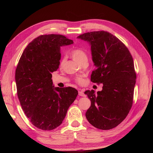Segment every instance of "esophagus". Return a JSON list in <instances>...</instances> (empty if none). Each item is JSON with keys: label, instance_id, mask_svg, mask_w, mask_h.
Wrapping results in <instances>:
<instances>
[{"label": "esophagus", "instance_id": "1", "mask_svg": "<svg viewBox=\"0 0 153 153\" xmlns=\"http://www.w3.org/2000/svg\"><path fill=\"white\" fill-rule=\"evenodd\" d=\"M78 95L80 96H82V97H85L86 96V95L84 94V92L82 91H78Z\"/></svg>", "mask_w": 153, "mask_h": 153}]
</instances>
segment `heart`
I'll return each mask as SVG.
<instances>
[{
  "mask_svg": "<svg viewBox=\"0 0 153 153\" xmlns=\"http://www.w3.org/2000/svg\"><path fill=\"white\" fill-rule=\"evenodd\" d=\"M70 55L71 57L75 60V61L78 62L80 63L82 61H84V60L87 59V56L84 50H83L81 48H75L73 50H71V52H70ZM64 62V59H62L61 62H60V66H62L63 65V64ZM77 82L79 83L82 82V78H78Z\"/></svg>",
  "mask_w": 153,
  "mask_h": 153,
  "instance_id": "b5f03b06",
  "label": "heart"
}]
</instances>
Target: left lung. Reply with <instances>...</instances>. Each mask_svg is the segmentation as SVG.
Masks as SVG:
<instances>
[{"label": "left lung", "instance_id": "1", "mask_svg": "<svg viewBox=\"0 0 153 153\" xmlns=\"http://www.w3.org/2000/svg\"><path fill=\"white\" fill-rule=\"evenodd\" d=\"M77 38L91 45L96 66L91 81L103 85L97 93L84 92L91 101L86 118L96 128L112 129L126 118L133 104L137 78L133 57L124 44L108 32H87Z\"/></svg>", "mask_w": 153, "mask_h": 153}]
</instances>
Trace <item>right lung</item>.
Wrapping results in <instances>:
<instances>
[{
	"mask_svg": "<svg viewBox=\"0 0 153 153\" xmlns=\"http://www.w3.org/2000/svg\"><path fill=\"white\" fill-rule=\"evenodd\" d=\"M73 43L62 35L39 36L27 46L17 65L15 81L22 108L32 124L43 130L62 124L78 95L75 88L55 87L52 80L60 64L61 47Z\"/></svg>",
	"mask_w": 153,
	"mask_h": 153,
	"instance_id": "1",
	"label": "right lung"
}]
</instances>
